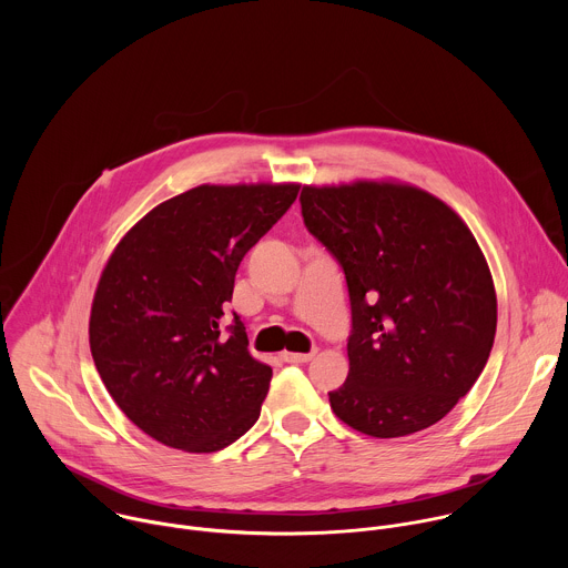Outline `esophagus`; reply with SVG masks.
I'll list each match as a JSON object with an SVG mask.
<instances>
[{
	"mask_svg": "<svg viewBox=\"0 0 568 568\" xmlns=\"http://www.w3.org/2000/svg\"><path fill=\"white\" fill-rule=\"evenodd\" d=\"M314 355H316V351H310V353H283V359L290 362V364H305V362H310Z\"/></svg>",
	"mask_w": 568,
	"mask_h": 568,
	"instance_id": "obj_1",
	"label": "esophagus"
}]
</instances>
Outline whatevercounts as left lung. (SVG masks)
<instances>
[{"label": "left lung", "instance_id": "1", "mask_svg": "<svg viewBox=\"0 0 568 568\" xmlns=\"http://www.w3.org/2000/svg\"><path fill=\"white\" fill-rule=\"evenodd\" d=\"M307 231L346 274L351 371L331 407L373 438L443 420L488 364L497 294L467 224L407 184L303 186Z\"/></svg>", "mask_w": 568, "mask_h": 568}]
</instances>
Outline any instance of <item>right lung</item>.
<instances>
[{
    "label": "right lung",
    "mask_w": 568,
    "mask_h": 568,
    "mask_svg": "<svg viewBox=\"0 0 568 568\" xmlns=\"http://www.w3.org/2000/svg\"><path fill=\"white\" fill-rule=\"evenodd\" d=\"M298 184L197 186L141 217L112 252L90 316L97 371L150 438L209 454L261 416L272 368L222 316L240 261L283 217Z\"/></svg>",
    "instance_id": "right-lung-1"
}]
</instances>
